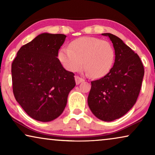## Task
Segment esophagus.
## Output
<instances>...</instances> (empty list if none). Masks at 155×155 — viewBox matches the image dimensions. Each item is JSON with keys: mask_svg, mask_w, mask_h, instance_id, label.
Wrapping results in <instances>:
<instances>
[{"mask_svg": "<svg viewBox=\"0 0 155 155\" xmlns=\"http://www.w3.org/2000/svg\"><path fill=\"white\" fill-rule=\"evenodd\" d=\"M83 81H84L83 78H80V77H79V76H75V82H76V84H80V82H82Z\"/></svg>", "mask_w": 155, "mask_h": 155, "instance_id": "34e87169", "label": "esophagus"}]
</instances>
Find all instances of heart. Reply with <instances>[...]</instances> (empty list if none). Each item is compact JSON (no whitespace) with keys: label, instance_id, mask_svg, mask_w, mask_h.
Instances as JSON below:
<instances>
[{"label":"heart","instance_id":"heart-1","mask_svg":"<svg viewBox=\"0 0 155 155\" xmlns=\"http://www.w3.org/2000/svg\"><path fill=\"white\" fill-rule=\"evenodd\" d=\"M58 57L66 70L78 72L83 67L95 78L109 73L114 63L115 53L109 41L97 37H83L73 40L69 47H62Z\"/></svg>","mask_w":155,"mask_h":155}]
</instances>
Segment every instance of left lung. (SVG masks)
I'll list each match as a JSON object with an SVG mask.
<instances>
[{
	"instance_id": "8db88e82",
	"label": "left lung",
	"mask_w": 155,
	"mask_h": 155,
	"mask_svg": "<svg viewBox=\"0 0 155 155\" xmlns=\"http://www.w3.org/2000/svg\"><path fill=\"white\" fill-rule=\"evenodd\" d=\"M102 35L113 43L115 62L109 73L91 82L87 103L97 118L111 121L124 116L136 102L145 71L138 55L120 38L110 33Z\"/></svg>"
}]
</instances>
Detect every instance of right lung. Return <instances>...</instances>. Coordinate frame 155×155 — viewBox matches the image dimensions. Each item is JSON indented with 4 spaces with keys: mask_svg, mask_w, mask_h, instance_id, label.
Returning <instances> with one entry per match:
<instances>
[{
    "mask_svg": "<svg viewBox=\"0 0 155 155\" xmlns=\"http://www.w3.org/2000/svg\"><path fill=\"white\" fill-rule=\"evenodd\" d=\"M66 36L43 33L23 45L12 63V91L16 101L34 119L48 122L58 118L75 86L72 72L57 58Z\"/></svg>",
    "mask_w": 155,
    "mask_h": 155,
    "instance_id": "1",
    "label": "right lung"
}]
</instances>
